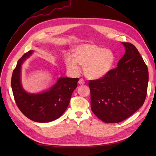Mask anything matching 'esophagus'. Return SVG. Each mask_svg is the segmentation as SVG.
I'll use <instances>...</instances> for the list:
<instances>
[{"mask_svg":"<svg viewBox=\"0 0 156 156\" xmlns=\"http://www.w3.org/2000/svg\"><path fill=\"white\" fill-rule=\"evenodd\" d=\"M85 83V81H84V79H82V78H80V80H78V84H80V85H82V84H84Z\"/></svg>","mask_w":156,"mask_h":156,"instance_id":"obj_1","label":"esophagus"}]
</instances>
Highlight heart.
I'll list each match as a JSON object with an SVG mask.
<instances>
[{
	"label": "heart",
	"instance_id": "1",
	"mask_svg": "<svg viewBox=\"0 0 156 156\" xmlns=\"http://www.w3.org/2000/svg\"><path fill=\"white\" fill-rule=\"evenodd\" d=\"M66 68L72 74H80V66H84V74L88 78H102L111 70L115 62L111 50L94 44H84L75 49L74 57L68 54L65 57Z\"/></svg>",
	"mask_w": 156,
	"mask_h": 156
}]
</instances>
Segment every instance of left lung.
<instances>
[{
    "instance_id": "obj_1",
    "label": "left lung",
    "mask_w": 156,
    "mask_h": 156,
    "mask_svg": "<svg viewBox=\"0 0 156 156\" xmlns=\"http://www.w3.org/2000/svg\"><path fill=\"white\" fill-rule=\"evenodd\" d=\"M125 54L117 67L102 78L88 81L92 111L107 123L125 120L144 105L148 69L135 46L122 42Z\"/></svg>"
}]
</instances>
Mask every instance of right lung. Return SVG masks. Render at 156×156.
I'll list each match as a JSON object with an SVG mask.
<instances>
[{
    "label": "right lung",
    "mask_w": 156,
    "mask_h": 156,
    "mask_svg": "<svg viewBox=\"0 0 156 156\" xmlns=\"http://www.w3.org/2000/svg\"><path fill=\"white\" fill-rule=\"evenodd\" d=\"M33 51L20 58L12 72L11 87L19 109L25 117L38 122H48L60 117L70 101L73 91L77 87L79 78H60L48 91L41 94H28L22 88L20 80L23 62Z\"/></svg>",
    "instance_id": "obj_1"
}]
</instances>
